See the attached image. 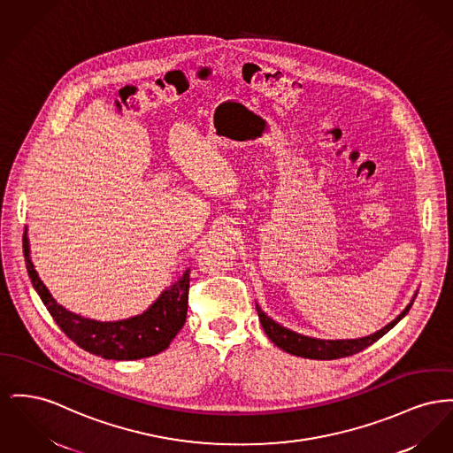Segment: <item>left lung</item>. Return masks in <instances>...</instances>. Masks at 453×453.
Segmentation results:
<instances>
[{
	"label": "left lung",
	"mask_w": 453,
	"mask_h": 453,
	"mask_svg": "<svg viewBox=\"0 0 453 453\" xmlns=\"http://www.w3.org/2000/svg\"><path fill=\"white\" fill-rule=\"evenodd\" d=\"M416 296H418V293L414 294L411 303L403 308V311L400 313L397 319H392L390 323H387L378 332L370 334L366 337H359V339H335V341H328V339H317V337L303 335V334L294 332L291 328L282 326L275 319H270L258 304H257V311H258L260 323H262V326L265 330L266 337L275 346L280 347L282 350H286V352H289L293 356H299V357L328 361V359H339V357L352 356V354L361 352L363 349L374 344L378 339H381L387 332H390L399 323L400 319L409 313Z\"/></svg>",
	"instance_id": "obj_1"
}]
</instances>
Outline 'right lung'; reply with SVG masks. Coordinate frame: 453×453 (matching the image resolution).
Returning <instances> with one entry per match:
<instances>
[{"instance_id":"add662e5","label":"right lung","mask_w":453,"mask_h":453,"mask_svg":"<svg viewBox=\"0 0 453 453\" xmlns=\"http://www.w3.org/2000/svg\"><path fill=\"white\" fill-rule=\"evenodd\" d=\"M24 257L30 282L58 326L77 346L90 354L114 361L156 356L169 347L187 321L189 270L165 288L142 315L116 321H99L68 311L54 299L30 260L27 227L24 231Z\"/></svg>"}]
</instances>
